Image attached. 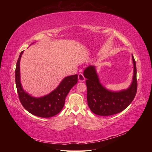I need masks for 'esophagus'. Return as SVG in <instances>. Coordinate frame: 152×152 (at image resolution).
<instances>
[{
	"label": "esophagus",
	"mask_w": 152,
	"mask_h": 152,
	"mask_svg": "<svg viewBox=\"0 0 152 152\" xmlns=\"http://www.w3.org/2000/svg\"><path fill=\"white\" fill-rule=\"evenodd\" d=\"M78 81L79 82L85 81V77L83 76L82 73H80L78 74Z\"/></svg>",
	"instance_id": "obj_1"
}]
</instances>
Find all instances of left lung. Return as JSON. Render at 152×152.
Segmentation results:
<instances>
[{
    "label": "left lung",
    "mask_w": 152,
    "mask_h": 152,
    "mask_svg": "<svg viewBox=\"0 0 152 152\" xmlns=\"http://www.w3.org/2000/svg\"><path fill=\"white\" fill-rule=\"evenodd\" d=\"M133 76L127 89L114 91L106 89L100 82L95 66H89L83 71L86 78L87 100L91 112L95 114L108 116L118 114L129 105L133 101L137 91L136 63L132 55Z\"/></svg>",
    "instance_id": "left-lung-1"
}]
</instances>
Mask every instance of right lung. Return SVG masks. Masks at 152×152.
I'll return each instance as SVG.
<instances>
[{
    "label": "right lung",
    "instance_id": "add662e5",
    "mask_svg": "<svg viewBox=\"0 0 152 152\" xmlns=\"http://www.w3.org/2000/svg\"><path fill=\"white\" fill-rule=\"evenodd\" d=\"M23 51L18 58L15 68V84L19 99L23 106L31 114L41 118H50L63 109L65 98L70 90L78 82V75L66 76L56 89L41 97H34L23 89L20 80V60Z\"/></svg>",
    "mask_w": 152,
    "mask_h": 152
}]
</instances>
